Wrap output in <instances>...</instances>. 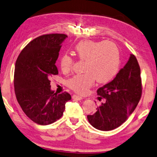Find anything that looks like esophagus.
<instances>
[{"label": "esophagus", "instance_id": "1", "mask_svg": "<svg viewBox=\"0 0 157 157\" xmlns=\"http://www.w3.org/2000/svg\"><path fill=\"white\" fill-rule=\"evenodd\" d=\"M72 98H73V100H77V101L82 100V96H79V95H73V97H72Z\"/></svg>", "mask_w": 157, "mask_h": 157}]
</instances>
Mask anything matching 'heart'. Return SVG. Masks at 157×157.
Returning <instances> with one entry per match:
<instances>
[{"instance_id":"b5f03b06","label":"heart","mask_w":157,"mask_h":157,"mask_svg":"<svg viewBox=\"0 0 157 157\" xmlns=\"http://www.w3.org/2000/svg\"><path fill=\"white\" fill-rule=\"evenodd\" d=\"M75 53L78 59L84 61L83 71L85 73L75 75L67 84L78 93H85L95 80L99 83L109 82L117 74L121 64V55L117 46L110 41H94L86 40L75 46ZM73 59L68 54L62 55L59 60L62 71H71Z\"/></svg>"}]
</instances>
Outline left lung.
I'll list each match as a JSON object with an SVG mask.
<instances>
[{
  "instance_id": "left-lung-1",
  "label": "left lung",
  "mask_w": 157,
  "mask_h": 157,
  "mask_svg": "<svg viewBox=\"0 0 157 157\" xmlns=\"http://www.w3.org/2000/svg\"><path fill=\"white\" fill-rule=\"evenodd\" d=\"M102 103L88 121L94 128L110 131L119 127L128 119L141 98L140 67L135 56L129 59L112 82L97 90Z\"/></svg>"
}]
</instances>
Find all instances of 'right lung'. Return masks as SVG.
I'll list each match as a JSON object with an SVG mask.
<instances>
[{
  "label": "right lung",
  "mask_w": 157,
  "mask_h": 157,
  "mask_svg": "<svg viewBox=\"0 0 157 157\" xmlns=\"http://www.w3.org/2000/svg\"><path fill=\"white\" fill-rule=\"evenodd\" d=\"M64 34H48L34 39L20 53L15 63L14 86L24 113L39 125H49L63 115L71 99L67 92L51 90L50 78L59 73L56 63Z\"/></svg>",
  "instance_id": "right-lung-1"
}]
</instances>
